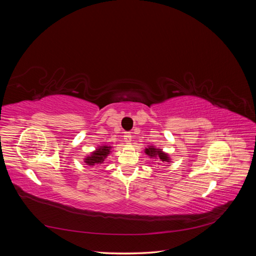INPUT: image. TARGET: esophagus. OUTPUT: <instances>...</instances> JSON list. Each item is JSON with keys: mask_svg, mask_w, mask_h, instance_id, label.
I'll return each mask as SVG.
<instances>
[{"mask_svg": "<svg viewBox=\"0 0 256 256\" xmlns=\"http://www.w3.org/2000/svg\"><path fill=\"white\" fill-rule=\"evenodd\" d=\"M131 138H132V136H131L130 132H125V134H124V138H125V142H127V143L131 142Z\"/></svg>", "mask_w": 256, "mask_h": 256, "instance_id": "34e87169", "label": "esophagus"}]
</instances>
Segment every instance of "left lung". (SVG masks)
<instances>
[{
  "mask_svg": "<svg viewBox=\"0 0 256 256\" xmlns=\"http://www.w3.org/2000/svg\"><path fill=\"white\" fill-rule=\"evenodd\" d=\"M145 154H148L150 158L158 159L159 164H164V162H170L168 154L159 148H154V146H148L147 148H145Z\"/></svg>",
  "mask_w": 256,
  "mask_h": 256,
  "instance_id": "left-lung-1",
  "label": "left lung"
}]
</instances>
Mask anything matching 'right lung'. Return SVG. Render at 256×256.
Instances as JSON below:
<instances>
[{
  "instance_id": "1",
  "label": "right lung",
  "mask_w": 256,
  "mask_h": 256,
  "mask_svg": "<svg viewBox=\"0 0 256 256\" xmlns=\"http://www.w3.org/2000/svg\"><path fill=\"white\" fill-rule=\"evenodd\" d=\"M111 146H99L98 148H96L95 152H92L88 156L85 157L84 162L90 166H100L102 164L106 157L109 156L111 152Z\"/></svg>"
}]
</instances>
